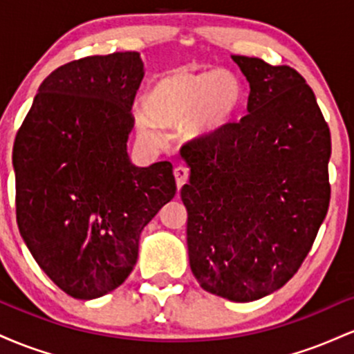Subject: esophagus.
I'll return each instance as SVG.
<instances>
[{
    "mask_svg": "<svg viewBox=\"0 0 354 354\" xmlns=\"http://www.w3.org/2000/svg\"><path fill=\"white\" fill-rule=\"evenodd\" d=\"M174 178H176V186H178V189L181 188L183 185H185L186 181H188V178H189V169L186 168V166H183V165H180V166H176V168H174Z\"/></svg>",
    "mask_w": 354,
    "mask_h": 354,
    "instance_id": "esophagus-1",
    "label": "esophagus"
}]
</instances>
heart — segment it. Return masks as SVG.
<instances>
[{"label":"heart","instance_id":"heart-1","mask_svg":"<svg viewBox=\"0 0 354 354\" xmlns=\"http://www.w3.org/2000/svg\"><path fill=\"white\" fill-rule=\"evenodd\" d=\"M245 100L236 75L225 70H176L158 78L143 96L138 131L154 140L156 124L186 126L191 138H208L234 121Z\"/></svg>","mask_w":354,"mask_h":354}]
</instances>
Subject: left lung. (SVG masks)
I'll return each mask as SVG.
<instances>
[{"label": "left lung", "instance_id": "obj_1", "mask_svg": "<svg viewBox=\"0 0 354 354\" xmlns=\"http://www.w3.org/2000/svg\"><path fill=\"white\" fill-rule=\"evenodd\" d=\"M250 83L248 115L181 149L188 256L209 293L246 303L293 278L330 206L331 135L298 71L231 56Z\"/></svg>", "mask_w": 354, "mask_h": 354}]
</instances>
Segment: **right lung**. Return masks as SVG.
<instances>
[{
	"label": "right lung",
	"mask_w": 354,
	"mask_h": 354,
	"mask_svg": "<svg viewBox=\"0 0 354 354\" xmlns=\"http://www.w3.org/2000/svg\"><path fill=\"white\" fill-rule=\"evenodd\" d=\"M140 53L86 56L43 81L16 133V221L39 268L64 293L93 299L128 278L141 231L173 200V165L138 168Z\"/></svg>",
	"instance_id": "1"
}]
</instances>
